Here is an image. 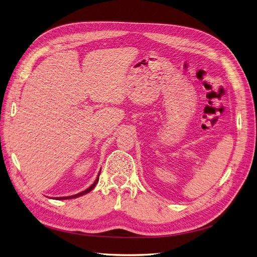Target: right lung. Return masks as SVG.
<instances>
[{
    "mask_svg": "<svg viewBox=\"0 0 257 257\" xmlns=\"http://www.w3.org/2000/svg\"><path fill=\"white\" fill-rule=\"evenodd\" d=\"M100 174V173H99ZM99 174H98V177H99ZM97 177V179L95 180V182L89 187V188H87L85 189V191H83V192H81V193H79V194H76V195H73V196H69V197H60V198H57L58 199V200H65V199H73V198H77V197H80V196H83V195H85V194H88V193H90L92 189L95 187V185L97 184V182H98V178Z\"/></svg>",
    "mask_w": 257,
    "mask_h": 257,
    "instance_id": "1",
    "label": "right lung"
}]
</instances>
